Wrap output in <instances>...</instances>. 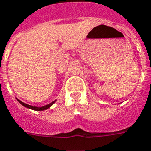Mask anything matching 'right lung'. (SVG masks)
Returning a JSON list of instances; mask_svg holds the SVG:
<instances>
[{
    "label": "right lung",
    "instance_id": "add662e5",
    "mask_svg": "<svg viewBox=\"0 0 151 151\" xmlns=\"http://www.w3.org/2000/svg\"><path fill=\"white\" fill-rule=\"evenodd\" d=\"M19 101V100H18ZM19 102L22 104V106H24L27 107V108H29V109H32V110H37V111H40V110H46V109H48V108H50L52 105H53V103H54V101H53V102H51V103H50L49 105H46V106H42V107H37V106H29V105H27V104L24 103V102H22V101H19Z\"/></svg>",
    "mask_w": 151,
    "mask_h": 151
}]
</instances>
